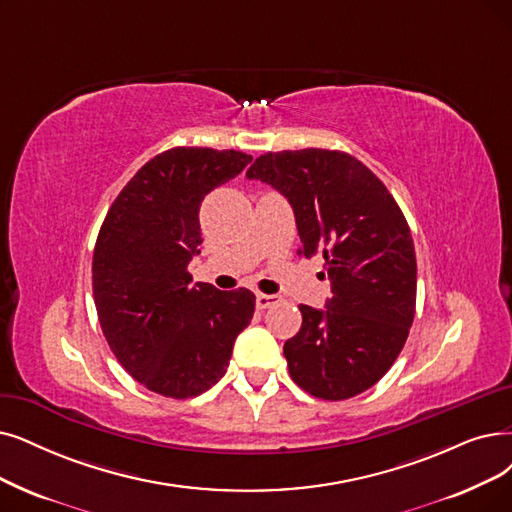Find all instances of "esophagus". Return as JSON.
Listing matches in <instances>:
<instances>
[{"instance_id": "1", "label": "esophagus", "mask_w": 512, "mask_h": 512, "mask_svg": "<svg viewBox=\"0 0 512 512\" xmlns=\"http://www.w3.org/2000/svg\"><path fill=\"white\" fill-rule=\"evenodd\" d=\"M281 298L273 296V294H256V306L258 309H269V306L277 304Z\"/></svg>"}]
</instances>
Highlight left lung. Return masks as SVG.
Wrapping results in <instances>:
<instances>
[{
    "label": "left lung",
    "instance_id": "obj_1",
    "mask_svg": "<svg viewBox=\"0 0 512 512\" xmlns=\"http://www.w3.org/2000/svg\"><path fill=\"white\" fill-rule=\"evenodd\" d=\"M245 176L290 201L300 254H321L332 283L325 309L302 304L300 332L283 344L292 380L325 401L367 391L391 370L416 313V252L401 208L342 151L264 153Z\"/></svg>",
    "mask_w": 512,
    "mask_h": 512
}]
</instances>
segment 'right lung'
Instances as JSON below:
<instances>
[{"label":"right lung","mask_w":512,"mask_h":512,"mask_svg":"<svg viewBox=\"0 0 512 512\" xmlns=\"http://www.w3.org/2000/svg\"><path fill=\"white\" fill-rule=\"evenodd\" d=\"M252 155L176 147L155 155L121 189L102 222L92 290L113 355L149 391L189 399L229 367L256 296L193 283L203 197L235 178Z\"/></svg>","instance_id":"obj_1"}]
</instances>
